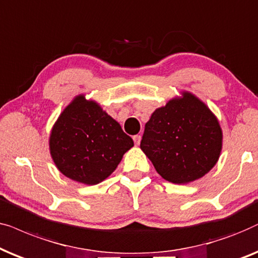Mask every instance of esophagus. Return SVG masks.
Here are the masks:
<instances>
[{
    "instance_id": "obj_1",
    "label": "esophagus",
    "mask_w": 258,
    "mask_h": 258,
    "mask_svg": "<svg viewBox=\"0 0 258 258\" xmlns=\"http://www.w3.org/2000/svg\"><path fill=\"white\" fill-rule=\"evenodd\" d=\"M140 140H142V137H140L139 135L133 136V142H135L136 145H139V144H140Z\"/></svg>"
}]
</instances>
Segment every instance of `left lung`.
<instances>
[{"instance_id":"obj_1","label":"left lung","mask_w":258,"mask_h":258,"mask_svg":"<svg viewBox=\"0 0 258 258\" xmlns=\"http://www.w3.org/2000/svg\"><path fill=\"white\" fill-rule=\"evenodd\" d=\"M222 130L208 106L184 92L157 108L145 125L140 149L164 179L186 184L205 176L222 151Z\"/></svg>"}]
</instances>
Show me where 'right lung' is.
Here are the masks:
<instances>
[{"instance_id": "add662e5", "label": "right lung", "mask_w": 258, "mask_h": 258, "mask_svg": "<svg viewBox=\"0 0 258 258\" xmlns=\"http://www.w3.org/2000/svg\"><path fill=\"white\" fill-rule=\"evenodd\" d=\"M132 146L121 126L84 95L63 109L49 138L51 158L60 172L87 185L106 179Z\"/></svg>"}]
</instances>
